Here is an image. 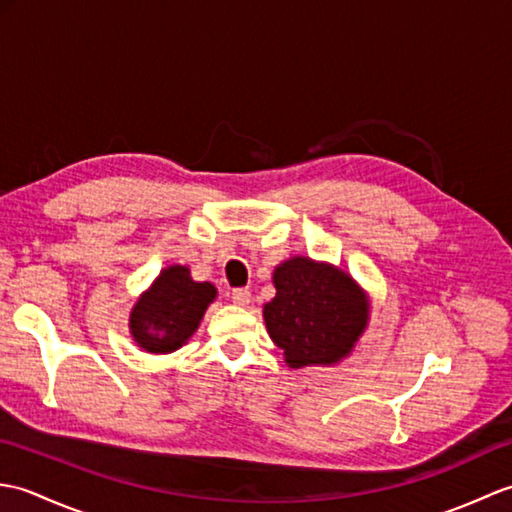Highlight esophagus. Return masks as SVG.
Returning a JSON list of instances; mask_svg holds the SVG:
<instances>
[{"label":"esophagus","instance_id":"obj_1","mask_svg":"<svg viewBox=\"0 0 512 512\" xmlns=\"http://www.w3.org/2000/svg\"><path fill=\"white\" fill-rule=\"evenodd\" d=\"M231 299H233V303H237V306H248V303H250V290L248 288H235Z\"/></svg>","mask_w":512,"mask_h":512}]
</instances>
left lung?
<instances>
[{
  "mask_svg": "<svg viewBox=\"0 0 512 512\" xmlns=\"http://www.w3.org/2000/svg\"><path fill=\"white\" fill-rule=\"evenodd\" d=\"M275 299L264 306L270 339L290 367L334 365L367 328L369 301L356 281L330 264L292 257L275 268Z\"/></svg>",
  "mask_w": 512,
  "mask_h": 512,
  "instance_id": "left-lung-1",
  "label": "left lung"
}]
</instances>
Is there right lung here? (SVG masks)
<instances>
[{
    "label": "right lung",
    "instance_id": "1",
    "mask_svg": "<svg viewBox=\"0 0 512 512\" xmlns=\"http://www.w3.org/2000/svg\"><path fill=\"white\" fill-rule=\"evenodd\" d=\"M217 290L209 281H193L187 266H169L140 295L129 317L138 347L151 354L176 352L198 330Z\"/></svg>",
    "mask_w": 512,
    "mask_h": 512
}]
</instances>
